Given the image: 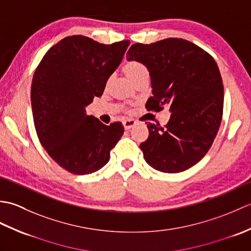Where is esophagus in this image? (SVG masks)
I'll return each mask as SVG.
<instances>
[{"label": "esophagus", "instance_id": "esophagus-1", "mask_svg": "<svg viewBox=\"0 0 251 251\" xmlns=\"http://www.w3.org/2000/svg\"><path fill=\"white\" fill-rule=\"evenodd\" d=\"M123 125H124V128L126 130H128V129L131 128L132 126L136 125V121L135 120H126V121L123 122Z\"/></svg>", "mask_w": 251, "mask_h": 251}]
</instances>
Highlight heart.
<instances>
[{
    "label": "heart",
    "instance_id": "b5f03b06",
    "mask_svg": "<svg viewBox=\"0 0 251 251\" xmlns=\"http://www.w3.org/2000/svg\"><path fill=\"white\" fill-rule=\"evenodd\" d=\"M123 71L126 74V76L128 77L132 83H136L139 81L140 78L148 76L149 75V71L147 67L143 65L142 62L137 61V60H130L127 61L124 66H123ZM112 76H110L106 81V86H109V84L111 83Z\"/></svg>",
    "mask_w": 251,
    "mask_h": 251
}]
</instances>
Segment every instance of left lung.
Listing matches in <instances>:
<instances>
[{
  "instance_id": "left-lung-1",
  "label": "left lung",
  "mask_w": 251,
  "mask_h": 251,
  "mask_svg": "<svg viewBox=\"0 0 251 251\" xmlns=\"http://www.w3.org/2000/svg\"><path fill=\"white\" fill-rule=\"evenodd\" d=\"M126 56L150 72L153 96L146 109L159 112L169 105L172 112L166 125L148 123L149 137L140 145L146 162L169 174L194 166L209 151L222 120L223 84L215 59L177 37L134 44Z\"/></svg>"
}]
</instances>
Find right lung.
<instances>
[{
  "instance_id": "obj_1",
  "label": "right lung",
  "mask_w": 251,
  "mask_h": 251,
  "mask_svg": "<svg viewBox=\"0 0 251 251\" xmlns=\"http://www.w3.org/2000/svg\"><path fill=\"white\" fill-rule=\"evenodd\" d=\"M129 44L67 36L50 47L35 69L31 105L36 134L49 155L69 173L88 175L103 167L124 134L121 122L104 125L87 115L85 106L103 94Z\"/></svg>"
}]
</instances>
